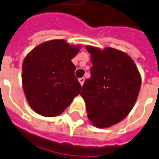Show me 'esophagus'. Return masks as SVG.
I'll return each instance as SVG.
<instances>
[{
	"mask_svg": "<svg viewBox=\"0 0 159 159\" xmlns=\"http://www.w3.org/2000/svg\"><path fill=\"white\" fill-rule=\"evenodd\" d=\"M79 81H80V85L83 86L84 81H85V78H80V79H79Z\"/></svg>",
	"mask_w": 159,
	"mask_h": 159,
	"instance_id": "obj_1",
	"label": "esophagus"
}]
</instances>
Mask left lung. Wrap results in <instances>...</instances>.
<instances>
[{
	"label": "left lung",
	"mask_w": 159,
	"mask_h": 159,
	"mask_svg": "<svg viewBox=\"0 0 159 159\" xmlns=\"http://www.w3.org/2000/svg\"><path fill=\"white\" fill-rule=\"evenodd\" d=\"M91 54V77L80 93L87 117L97 128H107L122 121L131 111L141 87V77L129 55L113 48L87 46Z\"/></svg>",
	"instance_id": "obj_1"
}]
</instances>
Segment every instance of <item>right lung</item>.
Returning <instances> with one entry per match:
<instances>
[{"instance_id":"add662e5","label":"right lung","mask_w":159,"mask_h":159,"mask_svg":"<svg viewBox=\"0 0 159 159\" xmlns=\"http://www.w3.org/2000/svg\"><path fill=\"white\" fill-rule=\"evenodd\" d=\"M80 46L51 40L33 49L22 64V87L30 106L46 117L58 116L80 93L71 61Z\"/></svg>"}]
</instances>
